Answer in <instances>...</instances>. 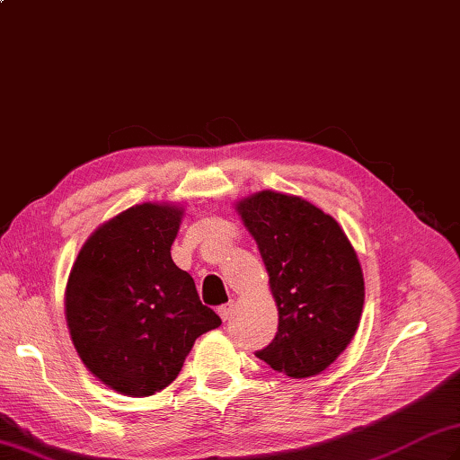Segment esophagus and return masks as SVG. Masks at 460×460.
I'll return each instance as SVG.
<instances>
[{
  "label": "esophagus",
  "instance_id": "obj_1",
  "mask_svg": "<svg viewBox=\"0 0 460 460\" xmlns=\"http://www.w3.org/2000/svg\"><path fill=\"white\" fill-rule=\"evenodd\" d=\"M233 308H235V305H233V302H227V305H223V306H219V316H221V320L223 322H227L229 318H231V314H233Z\"/></svg>",
  "mask_w": 460,
  "mask_h": 460
}]
</instances>
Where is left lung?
<instances>
[{
	"label": "left lung",
	"instance_id": "left-lung-1",
	"mask_svg": "<svg viewBox=\"0 0 460 460\" xmlns=\"http://www.w3.org/2000/svg\"><path fill=\"white\" fill-rule=\"evenodd\" d=\"M279 306V332L257 358L288 377L324 371L354 338L364 275L338 221L296 195L259 191L237 203Z\"/></svg>",
	"mask_w": 460,
	"mask_h": 460
}]
</instances>
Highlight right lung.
Here are the masks:
<instances>
[{
	"mask_svg": "<svg viewBox=\"0 0 460 460\" xmlns=\"http://www.w3.org/2000/svg\"><path fill=\"white\" fill-rule=\"evenodd\" d=\"M181 208L142 203L86 239L71 269L65 314L83 364L114 392L146 397L168 387L193 341L221 318L172 261Z\"/></svg>",
	"mask_w": 460,
	"mask_h": 460,
	"instance_id": "1",
	"label": "right lung"
}]
</instances>
